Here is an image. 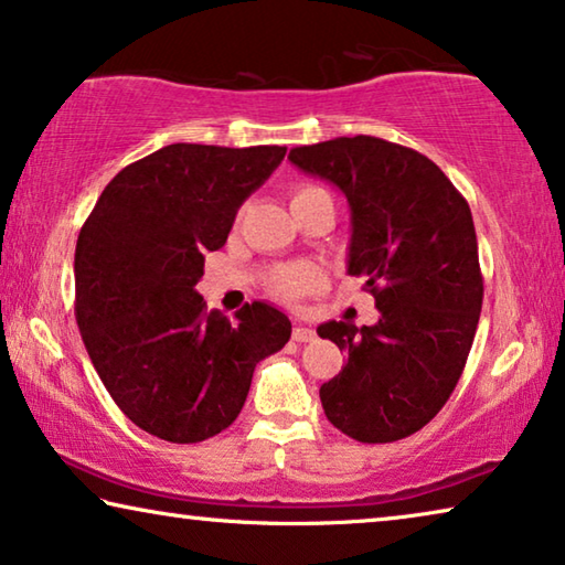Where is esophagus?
<instances>
[{"mask_svg":"<svg viewBox=\"0 0 565 565\" xmlns=\"http://www.w3.org/2000/svg\"><path fill=\"white\" fill-rule=\"evenodd\" d=\"M291 337H294V340H297V342H311V340H315V330H309V327L297 324V327H294Z\"/></svg>","mask_w":565,"mask_h":565,"instance_id":"esophagus-1","label":"esophagus"}]
</instances>
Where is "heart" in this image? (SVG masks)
<instances>
[{
	"label": "heart",
	"mask_w": 565,
	"mask_h": 565,
	"mask_svg": "<svg viewBox=\"0 0 565 565\" xmlns=\"http://www.w3.org/2000/svg\"><path fill=\"white\" fill-rule=\"evenodd\" d=\"M315 195H327V192L322 188H317V184H299V188L291 190V205ZM317 284L319 271L315 266L291 264L279 268V271H274L271 279H268V289H271L274 297H279L284 301H297L301 297H307L309 291H315Z\"/></svg>",
	"instance_id": "1"
}]
</instances>
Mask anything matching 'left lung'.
I'll use <instances>...</instances> for the list:
<instances>
[{
  "label": "left lung",
  "mask_w": 565,
  "mask_h": 565,
  "mask_svg": "<svg viewBox=\"0 0 565 565\" xmlns=\"http://www.w3.org/2000/svg\"><path fill=\"white\" fill-rule=\"evenodd\" d=\"M350 205L348 274L363 276L381 319L324 322L348 363L319 388L330 424L363 444L416 434L457 388L482 311L471 210L431 159L377 137H337L289 151Z\"/></svg>",
  "instance_id": "8db88e82"
}]
</instances>
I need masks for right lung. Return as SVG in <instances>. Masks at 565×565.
<instances>
[{"instance_id":"right-lung-1","label":"right lung","mask_w":565,"mask_h":565,"mask_svg":"<svg viewBox=\"0 0 565 565\" xmlns=\"http://www.w3.org/2000/svg\"><path fill=\"white\" fill-rule=\"evenodd\" d=\"M286 147L170 145L114 177L75 243V322L100 383L141 431L198 444L238 418L291 322L254 301L228 319L195 291L207 250Z\"/></svg>"}]
</instances>
